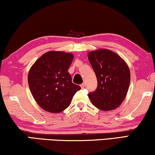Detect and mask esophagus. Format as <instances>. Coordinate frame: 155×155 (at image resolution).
Segmentation results:
<instances>
[{
  "instance_id": "obj_1",
  "label": "esophagus",
  "mask_w": 155,
  "mask_h": 155,
  "mask_svg": "<svg viewBox=\"0 0 155 155\" xmlns=\"http://www.w3.org/2000/svg\"><path fill=\"white\" fill-rule=\"evenodd\" d=\"M80 87H81V88H84V83H82L80 84Z\"/></svg>"
}]
</instances>
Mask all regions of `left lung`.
Listing matches in <instances>:
<instances>
[{
	"instance_id": "1",
	"label": "left lung",
	"mask_w": 155,
	"mask_h": 155,
	"mask_svg": "<svg viewBox=\"0 0 155 155\" xmlns=\"http://www.w3.org/2000/svg\"><path fill=\"white\" fill-rule=\"evenodd\" d=\"M97 79L96 90L88 94L93 105L102 111L115 109L121 104L130 85V70L115 53L100 49L88 54Z\"/></svg>"
}]
</instances>
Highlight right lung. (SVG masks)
Masks as SVG:
<instances>
[{"instance_id":"obj_1","label":"right lung","mask_w":155,"mask_h":155,"mask_svg":"<svg viewBox=\"0 0 155 155\" xmlns=\"http://www.w3.org/2000/svg\"><path fill=\"white\" fill-rule=\"evenodd\" d=\"M74 56L62 51L42 55L29 70L28 84L31 94L42 109L51 113L63 111L71 104L79 85L72 82L68 72Z\"/></svg>"}]
</instances>
